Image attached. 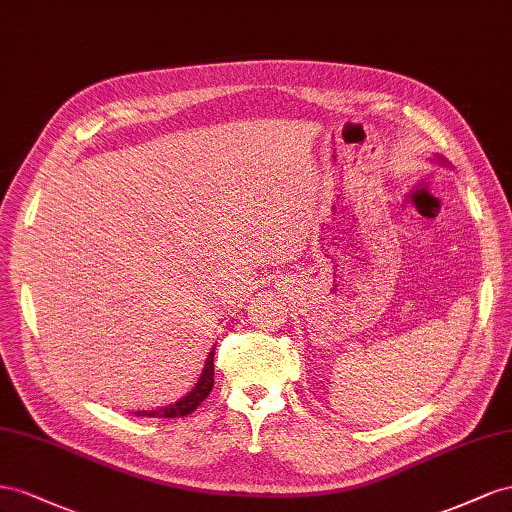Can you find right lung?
<instances>
[{"label": "right lung", "instance_id": "right-lung-1", "mask_svg": "<svg viewBox=\"0 0 512 512\" xmlns=\"http://www.w3.org/2000/svg\"><path fill=\"white\" fill-rule=\"evenodd\" d=\"M214 388V352H210L206 367H203V373L199 377L197 386L186 394L184 399H180L178 403L167 405L163 410H152V412H135L137 416H148V418H180V416H188L191 412H195L197 407L208 399V394Z\"/></svg>", "mask_w": 512, "mask_h": 512}]
</instances>
